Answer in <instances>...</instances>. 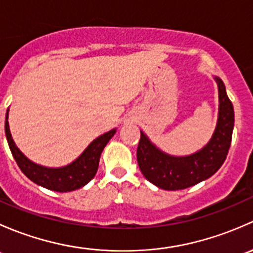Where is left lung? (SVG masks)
<instances>
[{"label": "left lung", "instance_id": "8db88e82", "mask_svg": "<svg viewBox=\"0 0 253 253\" xmlns=\"http://www.w3.org/2000/svg\"><path fill=\"white\" fill-rule=\"evenodd\" d=\"M219 112L213 136L202 149L183 157L163 152L141 131L137 162L143 176L157 187L167 191L183 190L207 180L215 174L225 162L234 129V108L219 77Z\"/></svg>", "mask_w": 253, "mask_h": 253}]
</instances>
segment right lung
Here are the masks:
<instances>
[{
  "mask_svg": "<svg viewBox=\"0 0 253 253\" xmlns=\"http://www.w3.org/2000/svg\"><path fill=\"white\" fill-rule=\"evenodd\" d=\"M8 111L6 112V121H4V132L8 142L9 149L12 155L17 162L18 167L22 170L23 174L29 180L37 185L42 186L47 190L56 191V192H71L85 186L98 171L99 160H100L101 152L105 145L116 133V128L101 134L98 138L94 139L84 152L76 160L70 164L60 168H47L37 164L28 159L19 150L12 138L8 124Z\"/></svg>",
  "mask_w": 253,
  "mask_h": 253,
  "instance_id": "right-lung-1",
  "label": "right lung"
}]
</instances>
